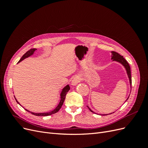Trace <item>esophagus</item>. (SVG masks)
<instances>
[{
	"instance_id": "obj_1",
	"label": "esophagus",
	"mask_w": 148,
	"mask_h": 148,
	"mask_svg": "<svg viewBox=\"0 0 148 148\" xmlns=\"http://www.w3.org/2000/svg\"><path fill=\"white\" fill-rule=\"evenodd\" d=\"M80 81H81V78L79 76H75L73 77L72 81H71V84L75 86V85H77Z\"/></svg>"
}]
</instances>
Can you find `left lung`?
I'll return each mask as SVG.
<instances>
[{"label":"left lung","instance_id":"left-lung-1","mask_svg":"<svg viewBox=\"0 0 148 148\" xmlns=\"http://www.w3.org/2000/svg\"><path fill=\"white\" fill-rule=\"evenodd\" d=\"M112 59L113 60V61H117V62H120V64H122L124 66L125 69H126L127 70V75H128V78H129V80H130V86H131V88H132V76H131V70H130V66L129 65V64L128 63V62L125 60L123 57L121 55H120L119 53L116 52L115 51H112ZM126 100V101H127ZM89 108V107H88ZM89 109L91 110V112H92L95 113L92 110H91L89 108ZM114 113V112H113ZM112 114V113H111ZM107 114H103L102 115H106Z\"/></svg>","mask_w":148,"mask_h":148}]
</instances>
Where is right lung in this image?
Masks as SVG:
<instances>
[{"mask_svg": "<svg viewBox=\"0 0 148 148\" xmlns=\"http://www.w3.org/2000/svg\"><path fill=\"white\" fill-rule=\"evenodd\" d=\"M36 50V49H34H34H31L30 50H29L28 51L26 52L25 53V54H24L23 56H22V57L21 58L20 60H19L18 62V63H19V62H20L21 61H22L23 59H26V58H27V57H29L30 56L33 55L34 52ZM69 90H70V86H69V85L68 84V85H66V86L63 89H62V92H61V94H60V102H59V105L57 106V107H56V108L55 109H53V110H52V111H51V112H44V113H34V112H30V111L28 110L27 109H25L26 111L29 112H30L31 114H32L33 115H36V116H48V115H51L53 114H56V113L58 111H59V110H60V109L61 108V107L62 106V105H63L65 99V96H66V93L68 92V91H69ZM15 100H16V101L19 104V102L17 101V100L16 99V98H15Z\"/></svg>", "mask_w": 148, "mask_h": 148, "instance_id": "add662e5", "label": "right lung"}]
</instances>
